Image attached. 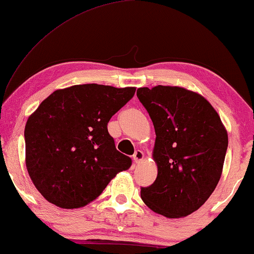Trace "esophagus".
<instances>
[{"label":"esophagus","mask_w":254,"mask_h":254,"mask_svg":"<svg viewBox=\"0 0 254 254\" xmlns=\"http://www.w3.org/2000/svg\"><path fill=\"white\" fill-rule=\"evenodd\" d=\"M143 157H144V155L141 150H136L133 155V159H134V162L136 163V164H137V163H140L142 159H143Z\"/></svg>","instance_id":"esophagus-1"}]
</instances>
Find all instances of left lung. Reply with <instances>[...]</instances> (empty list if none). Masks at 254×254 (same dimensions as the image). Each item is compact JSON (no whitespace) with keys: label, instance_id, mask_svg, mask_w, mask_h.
Wrapping results in <instances>:
<instances>
[{"label":"left lung","instance_id":"obj_1","mask_svg":"<svg viewBox=\"0 0 254 254\" xmlns=\"http://www.w3.org/2000/svg\"><path fill=\"white\" fill-rule=\"evenodd\" d=\"M154 124L157 178L141 187L143 202L169 218L199 209L221 178L228 134L207 99L179 86L137 89Z\"/></svg>","mask_w":254,"mask_h":254}]
</instances>
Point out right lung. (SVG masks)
<instances>
[{"label": "right lung", "mask_w": 254, "mask_h": 254, "mask_svg": "<svg viewBox=\"0 0 254 254\" xmlns=\"http://www.w3.org/2000/svg\"><path fill=\"white\" fill-rule=\"evenodd\" d=\"M135 88L82 84L57 90L27 120L26 168L36 189L55 206L72 209L98 197L131 159L117 150L107 124Z\"/></svg>", "instance_id": "1"}]
</instances>
